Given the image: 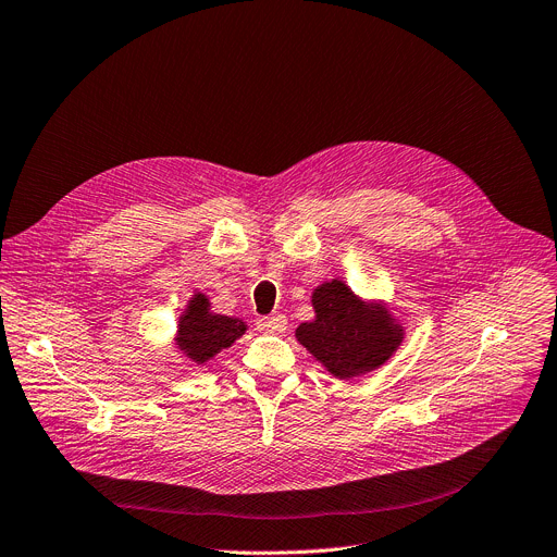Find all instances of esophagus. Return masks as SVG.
I'll return each mask as SVG.
<instances>
[{
	"label": "esophagus",
	"mask_w": 557,
	"mask_h": 557,
	"mask_svg": "<svg viewBox=\"0 0 557 557\" xmlns=\"http://www.w3.org/2000/svg\"><path fill=\"white\" fill-rule=\"evenodd\" d=\"M287 327V319L283 314H270V317H261L256 319V330L261 332H270V334H283Z\"/></svg>",
	"instance_id": "esophagus-1"
}]
</instances>
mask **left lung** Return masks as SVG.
<instances>
[{"label":"left lung","mask_w":557,"mask_h":557,"mask_svg":"<svg viewBox=\"0 0 557 557\" xmlns=\"http://www.w3.org/2000/svg\"><path fill=\"white\" fill-rule=\"evenodd\" d=\"M317 319L296 327L298 344L336 379H352L386 363L404 341L401 325L391 312L363 304L344 281L314 289Z\"/></svg>","instance_id":"obj_1"}]
</instances>
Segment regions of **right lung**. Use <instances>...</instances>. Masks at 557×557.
<instances>
[{
	"label": "right lung",
	"mask_w": 557,
	"mask_h": 557,
	"mask_svg": "<svg viewBox=\"0 0 557 557\" xmlns=\"http://www.w3.org/2000/svg\"><path fill=\"white\" fill-rule=\"evenodd\" d=\"M245 330L247 325L240 319L213 314L209 310V298L196 292L187 310L181 314L176 346L194 363H205L213 355L230 348L236 338L245 334Z\"/></svg>",
	"instance_id": "1"
}]
</instances>
